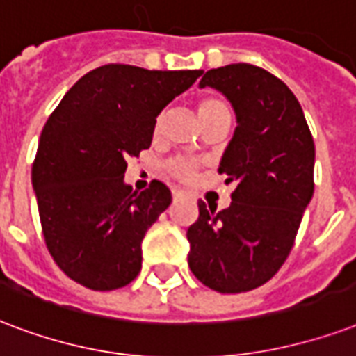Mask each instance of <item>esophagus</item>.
<instances>
[{"mask_svg":"<svg viewBox=\"0 0 356 356\" xmlns=\"http://www.w3.org/2000/svg\"><path fill=\"white\" fill-rule=\"evenodd\" d=\"M183 197V190H173V200H179Z\"/></svg>","mask_w":356,"mask_h":356,"instance_id":"1","label":"esophagus"}]
</instances>
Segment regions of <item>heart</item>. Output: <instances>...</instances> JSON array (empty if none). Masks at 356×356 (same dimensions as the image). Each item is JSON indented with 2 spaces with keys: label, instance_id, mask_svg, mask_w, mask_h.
I'll list each match as a JSON object with an SVG mask.
<instances>
[{
  "label": "heart",
  "instance_id": "obj_1",
  "mask_svg": "<svg viewBox=\"0 0 356 356\" xmlns=\"http://www.w3.org/2000/svg\"><path fill=\"white\" fill-rule=\"evenodd\" d=\"M224 112H229V110H227L226 102L222 99H218V97H205V99L200 100V104H197V113H200L202 123H207L209 119L216 118V115H220V113ZM160 124H162V115H159L156 121H154V130H159ZM166 172L170 173L173 179L183 181V183H188V181H192V179L196 177L197 164L196 162H192V160L179 156V159H173L168 162Z\"/></svg>",
  "mask_w": 356,
  "mask_h": 356
}]
</instances>
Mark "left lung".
Returning <instances> with one entry per match:
<instances>
[{"label":"left lung","instance_id":"8db88e82","mask_svg":"<svg viewBox=\"0 0 356 356\" xmlns=\"http://www.w3.org/2000/svg\"><path fill=\"white\" fill-rule=\"evenodd\" d=\"M207 86L232 102L237 118L218 168L235 190L222 211L197 202L200 216L186 232L188 267L214 291H250L270 280L291 252L314 196L316 145L297 97L265 69H211L200 81Z\"/></svg>","mask_w":356,"mask_h":356}]
</instances>
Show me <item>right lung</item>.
Masks as SVG:
<instances>
[{"instance_id":"obj_1","label":"right lung","mask_w":356,"mask_h":356,"mask_svg":"<svg viewBox=\"0 0 356 356\" xmlns=\"http://www.w3.org/2000/svg\"><path fill=\"white\" fill-rule=\"evenodd\" d=\"M203 70L104 65L81 76L40 132L31 168L46 246L83 287L112 291L142 270V241L172 192L160 181L134 192L127 160L151 147L154 121Z\"/></svg>"}]
</instances>
